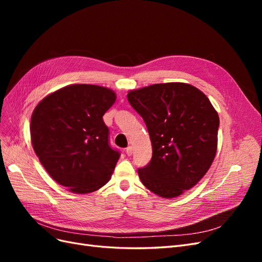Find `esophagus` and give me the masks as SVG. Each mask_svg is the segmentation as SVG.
Here are the masks:
<instances>
[{
	"mask_svg": "<svg viewBox=\"0 0 262 262\" xmlns=\"http://www.w3.org/2000/svg\"><path fill=\"white\" fill-rule=\"evenodd\" d=\"M125 153H126V155L128 156H131L132 155V153H133V147L132 146H128L125 148Z\"/></svg>",
	"mask_w": 262,
	"mask_h": 262,
	"instance_id": "1",
	"label": "esophagus"
}]
</instances>
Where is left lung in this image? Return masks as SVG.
<instances>
[{"instance_id": "left-lung-1", "label": "left lung", "mask_w": 262, "mask_h": 262, "mask_svg": "<svg viewBox=\"0 0 262 262\" xmlns=\"http://www.w3.org/2000/svg\"><path fill=\"white\" fill-rule=\"evenodd\" d=\"M128 100L152 142V160L138 169L142 184L166 199L195 186L217 149L220 118L209 98L190 84L163 83L130 91Z\"/></svg>"}]
</instances>
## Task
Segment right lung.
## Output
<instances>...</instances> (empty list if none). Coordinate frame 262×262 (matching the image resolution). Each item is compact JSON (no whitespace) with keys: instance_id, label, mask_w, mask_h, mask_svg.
<instances>
[{"instance_id":"1","label":"right lung","mask_w":262,"mask_h":262,"mask_svg":"<svg viewBox=\"0 0 262 262\" xmlns=\"http://www.w3.org/2000/svg\"><path fill=\"white\" fill-rule=\"evenodd\" d=\"M116 98L107 87L73 84L49 94L34 109L35 153L51 178L71 192H94L112 178L120 153L109 145L102 116Z\"/></svg>"}]
</instances>
